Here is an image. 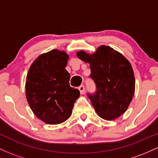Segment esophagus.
<instances>
[{"label":"esophagus","mask_w":158,"mask_h":158,"mask_svg":"<svg viewBox=\"0 0 158 158\" xmlns=\"http://www.w3.org/2000/svg\"><path fill=\"white\" fill-rule=\"evenodd\" d=\"M79 91H80V94H85V88L84 85H80V86L79 87Z\"/></svg>","instance_id":"esophagus-1"}]
</instances>
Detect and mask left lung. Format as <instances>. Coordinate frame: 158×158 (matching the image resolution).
<instances>
[{"mask_svg": "<svg viewBox=\"0 0 158 158\" xmlns=\"http://www.w3.org/2000/svg\"><path fill=\"white\" fill-rule=\"evenodd\" d=\"M77 55L90 64L89 77L95 83L96 91L87 95L98 115L107 120L122 115L129 106L135 89V75L129 61L105 45L92 55L82 50Z\"/></svg>", "mask_w": 158, "mask_h": 158, "instance_id": "left-lung-1", "label": "left lung"}]
</instances>
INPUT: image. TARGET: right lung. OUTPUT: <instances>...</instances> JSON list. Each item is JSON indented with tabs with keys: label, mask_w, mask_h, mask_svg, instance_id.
Wrapping results in <instances>:
<instances>
[{
	"label": "right lung",
	"mask_w": 158,
	"mask_h": 158,
	"mask_svg": "<svg viewBox=\"0 0 158 158\" xmlns=\"http://www.w3.org/2000/svg\"><path fill=\"white\" fill-rule=\"evenodd\" d=\"M68 56L52 50L34 61L27 76V102L38 118L55 125L64 122L80 93L70 86V75L66 70Z\"/></svg>",
	"instance_id": "right-lung-1"
}]
</instances>
